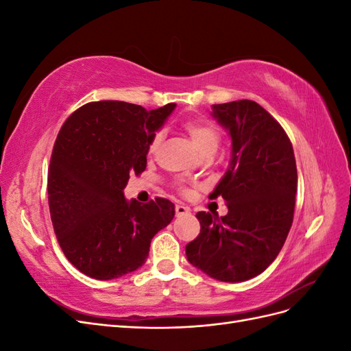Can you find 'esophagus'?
<instances>
[{"mask_svg": "<svg viewBox=\"0 0 351 351\" xmlns=\"http://www.w3.org/2000/svg\"><path fill=\"white\" fill-rule=\"evenodd\" d=\"M190 209L184 205H176V215L177 217H183V215H189Z\"/></svg>", "mask_w": 351, "mask_h": 351, "instance_id": "34e87169", "label": "esophagus"}]
</instances>
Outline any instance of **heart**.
Masks as SVG:
<instances>
[{"instance_id": "obj_1", "label": "heart", "mask_w": 351, "mask_h": 351, "mask_svg": "<svg viewBox=\"0 0 351 351\" xmlns=\"http://www.w3.org/2000/svg\"><path fill=\"white\" fill-rule=\"evenodd\" d=\"M183 127L187 132V134L190 136V139L193 141L200 155L217 152L221 142V134L214 124L209 121H202V120H189L183 124ZM161 141H162V133L154 134L152 141L149 143V151L151 152L156 151L158 146L161 145Z\"/></svg>"}]
</instances>
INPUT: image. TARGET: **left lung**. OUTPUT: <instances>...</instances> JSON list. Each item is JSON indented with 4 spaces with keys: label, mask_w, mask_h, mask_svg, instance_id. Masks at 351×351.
Here are the masks:
<instances>
[{
    "label": "left lung",
    "mask_w": 351,
    "mask_h": 351,
    "mask_svg": "<svg viewBox=\"0 0 351 351\" xmlns=\"http://www.w3.org/2000/svg\"><path fill=\"white\" fill-rule=\"evenodd\" d=\"M212 117L230 134L231 158L209 197H224L228 214L217 219L197 212L200 234L187 244L186 254L210 278L241 282L267 269L289 236L295 158L280 123L254 101L212 105Z\"/></svg>",
    "instance_id": "1"
}]
</instances>
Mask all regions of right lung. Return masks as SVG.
I'll list each match as a JSON object with an SVG mask.
<instances>
[{
  "label": "right lung",
  "instance_id": "add662e5",
  "mask_svg": "<svg viewBox=\"0 0 351 351\" xmlns=\"http://www.w3.org/2000/svg\"><path fill=\"white\" fill-rule=\"evenodd\" d=\"M174 108L89 102L62 124L48 171L51 221L66 258L88 277L107 281L141 268L154 236L173 221V202L142 205L123 190L145 171L152 137Z\"/></svg>",
  "mask_w": 351,
  "mask_h": 351
}]
</instances>
